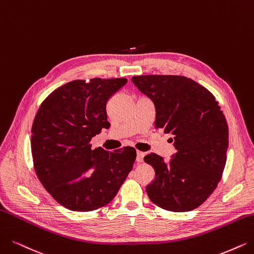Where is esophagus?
Masks as SVG:
<instances>
[{"instance_id":"1","label":"esophagus","mask_w":254,"mask_h":254,"mask_svg":"<svg viewBox=\"0 0 254 254\" xmlns=\"http://www.w3.org/2000/svg\"><path fill=\"white\" fill-rule=\"evenodd\" d=\"M144 156H145L144 152L137 151V153H136V161H137V162H141V161L144 160Z\"/></svg>"}]
</instances>
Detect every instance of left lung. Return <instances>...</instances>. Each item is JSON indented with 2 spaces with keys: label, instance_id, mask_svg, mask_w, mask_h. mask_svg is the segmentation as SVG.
I'll use <instances>...</instances> for the list:
<instances>
[{
  "label": "left lung",
  "instance_id": "1",
  "mask_svg": "<svg viewBox=\"0 0 254 254\" xmlns=\"http://www.w3.org/2000/svg\"><path fill=\"white\" fill-rule=\"evenodd\" d=\"M132 82L155 105V127L173 135L176 153L165 162L150 153L144 160L155 178L147 186L150 200L170 211H190L212 194L226 164L228 126L208 89L185 76L145 75Z\"/></svg>",
  "mask_w": 254,
  "mask_h": 254
}]
</instances>
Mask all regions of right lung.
<instances>
[{"label":"right lung","instance_id":"right-lung-1","mask_svg":"<svg viewBox=\"0 0 254 254\" xmlns=\"http://www.w3.org/2000/svg\"><path fill=\"white\" fill-rule=\"evenodd\" d=\"M126 78L74 80L51 93L32 125L35 173L59 204L92 211L113 200L132 170L136 151L92 149L90 139L110 127L106 104Z\"/></svg>","mask_w":254,"mask_h":254}]
</instances>
